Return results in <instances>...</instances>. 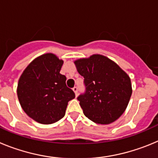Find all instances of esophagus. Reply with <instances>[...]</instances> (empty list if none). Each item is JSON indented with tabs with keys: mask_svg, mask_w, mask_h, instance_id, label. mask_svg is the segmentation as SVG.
<instances>
[{
	"mask_svg": "<svg viewBox=\"0 0 158 158\" xmlns=\"http://www.w3.org/2000/svg\"><path fill=\"white\" fill-rule=\"evenodd\" d=\"M73 91L75 92V94H76V96H77V94H78V87L77 86H75V87H73Z\"/></svg>",
	"mask_w": 158,
	"mask_h": 158,
	"instance_id": "obj_1",
	"label": "esophagus"
}]
</instances>
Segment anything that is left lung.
Here are the masks:
<instances>
[{"mask_svg": "<svg viewBox=\"0 0 158 158\" xmlns=\"http://www.w3.org/2000/svg\"><path fill=\"white\" fill-rule=\"evenodd\" d=\"M84 78L86 91L77 98L85 116L99 124H109L127 108L132 94L131 79L114 61L100 54L74 62Z\"/></svg>", "mask_w": 158, "mask_h": 158, "instance_id": "8db88e82", "label": "left lung"}]
</instances>
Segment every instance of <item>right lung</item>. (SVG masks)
<instances>
[{"label": "right lung", "mask_w": 158, "mask_h": 158, "mask_svg": "<svg viewBox=\"0 0 158 158\" xmlns=\"http://www.w3.org/2000/svg\"><path fill=\"white\" fill-rule=\"evenodd\" d=\"M63 63L56 55L45 53L35 58L19 78L17 95L21 107L38 123L51 124L60 120L76 97L60 73Z\"/></svg>", "instance_id": "add662e5"}]
</instances>
